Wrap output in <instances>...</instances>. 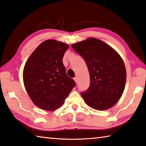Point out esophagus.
<instances>
[{"label":"esophagus","instance_id":"1","mask_svg":"<svg viewBox=\"0 0 146 146\" xmlns=\"http://www.w3.org/2000/svg\"><path fill=\"white\" fill-rule=\"evenodd\" d=\"M73 79H74V81L75 82V83H76V82H77V80H78V78L77 77H75Z\"/></svg>","mask_w":146,"mask_h":146}]
</instances>
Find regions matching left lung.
I'll return each mask as SVG.
<instances>
[{
    "mask_svg": "<svg viewBox=\"0 0 146 146\" xmlns=\"http://www.w3.org/2000/svg\"><path fill=\"white\" fill-rule=\"evenodd\" d=\"M72 47L84 58L89 72L90 86L81 93L84 102L95 110L109 109L117 103L125 87L123 59L112 47L97 38H88Z\"/></svg>",
    "mask_w": 146,
    "mask_h": 146,
    "instance_id": "1",
    "label": "left lung"
}]
</instances>
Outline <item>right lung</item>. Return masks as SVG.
I'll return each instance as SVG.
<instances>
[{"instance_id":"add662e5","label":"right lung","mask_w":146,"mask_h":146,"mask_svg":"<svg viewBox=\"0 0 146 146\" xmlns=\"http://www.w3.org/2000/svg\"><path fill=\"white\" fill-rule=\"evenodd\" d=\"M68 44L47 39L32 53L23 71V80L29 96L42 110L54 111L61 107L75 86L62 63Z\"/></svg>"}]
</instances>
